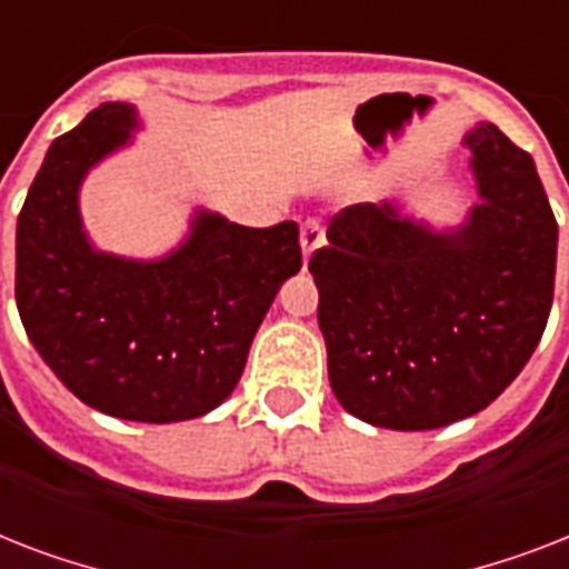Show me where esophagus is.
<instances>
[{
	"label": "esophagus",
	"mask_w": 569,
	"mask_h": 569,
	"mask_svg": "<svg viewBox=\"0 0 569 569\" xmlns=\"http://www.w3.org/2000/svg\"><path fill=\"white\" fill-rule=\"evenodd\" d=\"M325 244V227H321V221H316V218H310V221L303 223L301 227V250H303V259H310L316 250Z\"/></svg>",
	"instance_id": "1"
}]
</instances>
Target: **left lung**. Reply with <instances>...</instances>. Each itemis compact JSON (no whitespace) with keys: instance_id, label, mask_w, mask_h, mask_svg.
I'll return each instance as SVG.
<instances>
[{"instance_id":"obj_1","label":"left lung","mask_w":569,"mask_h":569,"mask_svg":"<svg viewBox=\"0 0 569 569\" xmlns=\"http://www.w3.org/2000/svg\"><path fill=\"white\" fill-rule=\"evenodd\" d=\"M463 141L478 189L463 223L346 206L310 259L333 396L375 428L431 431L485 410L552 310L558 223L538 168L493 123Z\"/></svg>"}]
</instances>
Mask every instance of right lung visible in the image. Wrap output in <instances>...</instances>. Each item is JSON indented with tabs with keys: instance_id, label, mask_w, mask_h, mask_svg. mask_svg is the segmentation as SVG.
Masks as SVG:
<instances>
[{
	"instance_id": "right-lung-1",
	"label": "right lung",
	"mask_w": 569,
	"mask_h": 569,
	"mask_svg": "<svg viewBox=\"0 0 569 569\" xmlns=\"http://www.w3.org/2000/svg\"><path fill=\"white\" fill-rule=\"evenodd\" d=\"M141 127L102 102L56 138L17 218V310L31 346L76 398L129 422H182L230 396L280 286L301 271L298 223L257 230L197 209L159 259L97 250L79 189Z\"/></svg>"
}]
</instances>
